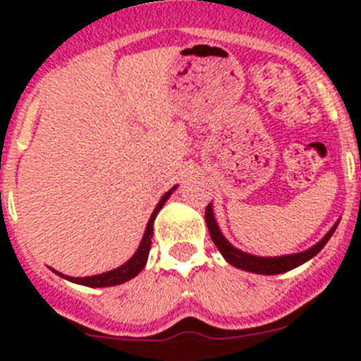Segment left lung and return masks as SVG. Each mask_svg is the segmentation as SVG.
Returning <instances> with one entry per match:
<instances>
[{"label": "left lung", "mask_w": 361, "mask_h": 361, "mask_svg": "<svg viewBox=\"0 0 361 361\" xmlns=\"http://www.w3.org/2000/svg\"><path fill=\"white\" fill-rule=\"evenodd\" d=\"M171 191H168L164 197L161 199V202L157 204V208L153 209L152 216H149L148 220V226H146V233H149L153 229V220H155V215L159 213V209L164 206V202L168 199H170ZM146 233L145 237H142V242L141 245H139V250L133 253V257L130 258V260H126V262L123 264V266L116 267V269L111 271H106V273H101V275H94V276H82V279H73V276H66V275H61V273H57L56 269H52L56 275L63 276L65 280H70V282L73 283H81V286H86V288H111V286H119V283H124L126 280H132L133 276H137L139 273H141V269L145 267V264H142V260H145V251H146ZM220 253L224 255V258L228 260V262H231V258H229V255L226 253L224 250H220Z\"/></svg>", "instance_id": "left-lung-1"}]
</instances>
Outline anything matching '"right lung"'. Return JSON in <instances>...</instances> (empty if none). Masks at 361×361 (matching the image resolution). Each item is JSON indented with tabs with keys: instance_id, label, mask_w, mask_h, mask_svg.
Masks as SVG:
<instances>
[{
	"instance_id": "add662e5",
	"label": "right lung",
	"mask_w": 361,
	"mask_h": 361,
	"mask_svg": "<svg viewBox=\"0 0 361 361\" xmlns=\"http://www.w3.org/2000/svg\"><path fill=\"white\" fill-rule=\"evenodd\" d=\"M209 209H212V204H209ZM208 212V209H206ZM336 226H333L327 235L322 238V242H318L317 245H312L311 250L302 251V253L295 255H286V257H275V258H266V257H255V255L244 253V251L235 250L237 257L235 260H231V264L238 269L250 271V273H257V275H279V273H286V271H291L295 267L302 266L304 262L311 260L318 251L324 247V244L331 238V235L334 233Z\"/></svg>"
}]
</instances>
